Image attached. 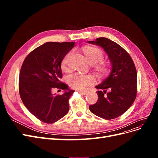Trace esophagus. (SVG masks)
I'll return each mask as SVG.
<instances>
[{
	"label": "esophagus",
	"instance_id": "esophagus-1",
	"mask_svg": "<svg viewBox=\"0 0 158 158\" xmlns=\"http://www.w3.org/2000/svg\"><path fill=\"white\" fill-rule=\"evenodd\" d=\"M78 92L81 94H83V95H85L87 94V91H85V90H78Z\"/></svg>",
	"mask_w": 158,
	"mask_h": 158
}]
</instances>
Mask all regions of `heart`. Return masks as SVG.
Returning <instances> with one entry per match:
<instances>
[{
    "label": "heart",
    "mask_w": 158,
    "mask_h": 158,
    "mask_svg": "<svg viewBox=\"0 0 158 158\" xmlns=\"http://www.w3.org/2000/svg\"><path fill=\"white\" fill-rule=\"evenodd\" d=\"M83 52L89 63L92 64H95V69L98 71L105 73L108 70V67L106 65L98 64L102 62L104 59V54L101 49L95 47H84ZM71 54V52H69L62 60L61 69L63 70H67V61ZM67 80L71 87L78 89H83L95 82V79L92 75L85 74L80 73H76L70 75Z\"/></svg>",
    "instance_id": "b5f03b06"
}]
</instances>
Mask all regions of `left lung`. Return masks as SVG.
Returning <instances> with one entry per match:
<instances>
[{
	"mask_svg": "<svg viewBox=\"0 0 158 158\" xmlns=\"http://www.w3.org/2000/svg\"><path fill=\"white\" fill-rule=\"evenodd\" d=\"M88 43L102 47L112 66L108 77L95 86L99 89L96 92L98 99L89 106V110L102 118H115L126 112L136 99L137 73L135 63L121 46L108 38L99 37Z\"/></svg>",
	"mask_w": 158,
	"mask_h": 158,
	"instance_id": "1",
	"label": "left lung"
}]
</instances>
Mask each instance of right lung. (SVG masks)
I'll return each instance as SVG.
<instances>
[{"label": "right lung", "instance_id": "right-lung-1", "mask_svg": "<svg viewBox=\"0 0 158 158\" xmlns=\"http://www.w3.org/2000/svg\"><path fill=\"white\" fill-rule=\"evenodd\" d=\"M75 42H47L28 55L19 76V92L23 105L41 121L53 123L69 110V100L74 91L60 82L61 62ZM65 91L63 95L52 93L54 89Z\"/></svg>", "mask_w": 158, "mask_h": 158}]
</instances>
